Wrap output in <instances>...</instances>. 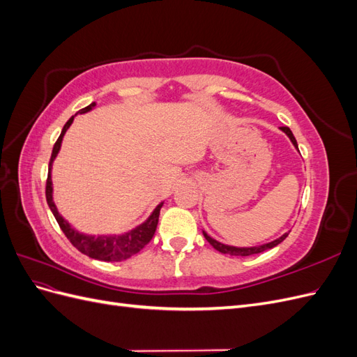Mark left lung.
<instances>
[{
  "mask_svg": "<svg viewBox=\"0 0 357 357\" xmlns=\"http://www.w3.org/2000/svg\"><path fill=\"white\" fill-rule=\"evenodd\" d=\"M280 129H282V131L290 138L291 144H294L295 149L298 150V143H296V139H295L294 134H291L290 129H289L287 126H282ZM202 234H204V236H205V240H207V241L215 248V250L223 253V255H231V256H250V255H256V253H262V252L268 250V248H273V247L278 245V244L282 243V241L286 238V236L289 235V234H284V235L280 236V238H277V240H274V241H271V243L262 244V245H255V247H234V245H226V244H222V243H219V241H215L214 238H211V236H210L207 232L202 231Z\"/></svg>",
  "mask_w": 357,
  "mask_h": 357,
  "instance_id": "obj_1",
  "label": "left lung"
}]
</instances>
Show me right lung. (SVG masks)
Here are the masks:
<instances>
[{
    "label": "right lung",
    "instance_id": "1",
    "mask_svg": "<svg viewBox=\"0 0 357 357\" xmlns=\"http://www.w3.org/2000/svg\"><path fill=\"white\" fill-rule=\"evenodd\" d=\"M95 105H96V102H92L88 107L82 109L79 113L80 114L88 113L93 109ZM73 121H74V116H71L68 119V122L63 125L62 132L52 150V156H50V162H49V174H47V181H46V199L49 204V208L52 210L53 215H55V219L59 225V228L62 229V232L66 234L70 243L75 248H77L79 252H82L83 255L89 256L92 259H98V261H105V262L125 261V259H129L131 256L137 255L139 250H143V248L149 244V241L153 238L156 226H158V220H159V213H160V208H162V205H164V202H160L158 205V207L153 210V213L149 215L146 222L138 225L137 228L128 231L125 234H121V235L95 236V235H88V234L75 231L73 226L59 214L55 202H53V186H52L53 160H55V158L59 153L62 138H63V135H66L67 129L71 126Z\"/></svg>",
    "mask_w": 357,
    "mask_h": 357
}]
</instances>
